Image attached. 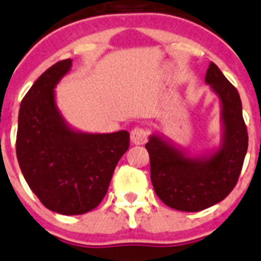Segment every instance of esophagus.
<instances>
[{
	"instance_id": "esophagus-1",
	"label": "esophagus",
	"mask_w": 261,
	"mask_h": 261,
	"mask_svg": "<svg viewBox=\"0 0 261 261\" xmlns=\"http://www.w3.org/2000/svg\"><path fill=\"white\" fill-rule=\"evenodd\" d=\"M147 140V132L142 126H136L130 132V141L133 145H143Z\"/></svg>"
}]
</instances>
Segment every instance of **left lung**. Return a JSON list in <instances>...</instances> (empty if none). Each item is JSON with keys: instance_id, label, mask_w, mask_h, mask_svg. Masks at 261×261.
<instances>
[{"instance_id": "1", "label": "left lung", "mask_w": 261, "mask_h": 261, "mask_svg": "<svg viewBox=\"0 0 261 261\" xmlns=\"http://www.w3.org/2000/svg\"><path fill=\"white\" fill-rule=\"evenodd\" d=\"M205 82L220 101L219 147L190 155L160 133H152L146 143L153 190L165 205L179 212H201L224 200L237 183L249 146L237 89L214 63Z\"/></svg>"}]
</instances>
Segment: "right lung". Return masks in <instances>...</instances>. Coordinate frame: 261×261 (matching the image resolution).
Returning a JSON list of instances; mask_svg holds the SVG:
<instances>
[{
	"label": "right lung",
	"instance_id": "add662e5",
	"mask_svg": "<svg viewBox=\"0 0 261 261\" xmlns=\"http://www.w3.org/2000/svg\"><path fill=\"white\" fill-rule=\"evenodd\" d=\"M70 59L47 69L19 110L16 156L27 183L47 209L81 215L95 209L129 147V133H86L69 125L55 88L70 71Z\"/></svg>",
	"mask_w": 261,
	"mask_h": 261
}]
</instances>
